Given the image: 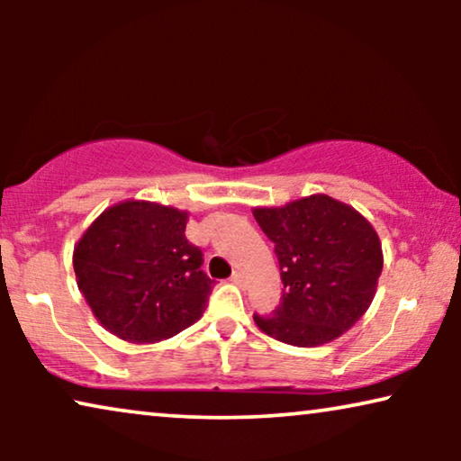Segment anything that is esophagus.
<instances>
[{"mask_svg": "<svg viewBox=\"0 0 461 461\" xmlns=\"http://www.w3.org/2000/svg\"><path fill=\"white\" fill-rule=\"evenodd\" d=\"M230 281H232V283H237V285H243V283H245V275L241 273V270H237V273H232Z\"/></svg>", "mask_w": 461, "mask_h": 461, "instance_id": "1", "label": "esophagus"}]
</instances>
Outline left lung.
Returning <instances> with one entry per match:
<instances>
[{
	"label": "left lung",
	"instance_id": "left-lung-1",
	"mask_svg": "<svg viewBox=\"0 0 461 461\" xmlns=\"http://www.w3.org/2000/svg\"><path fill=\"white\" fill-rule=\"evenodd\" d=\"M279 260L283 295L256 325L279 342L321 346L348 331L375 295L384 258L377 232L355 207L327 194L256 207Z\"/></svg>",
	"mask_w": 461,
	"mask_h": 461
}]
</instances>
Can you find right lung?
I'll list each match as a JSON object with an SVG mask.
<instances>
[{"label":"right lung","instance_id":"add662e5","mask_svg":"<svg viewBox=\"0 0 461 461\" xmlns=\"http://www.w3.org/2000/svg\"><path fill=\"white\" fill-rule=\"evenodd\" d=\"M188 213L150 201L104 210L73 251L77 287L94 317L131 344L161 342L205 312L213 281L188 241Z\"/></svg>","mask_w":461,"mask_h":461}]
</instances>
